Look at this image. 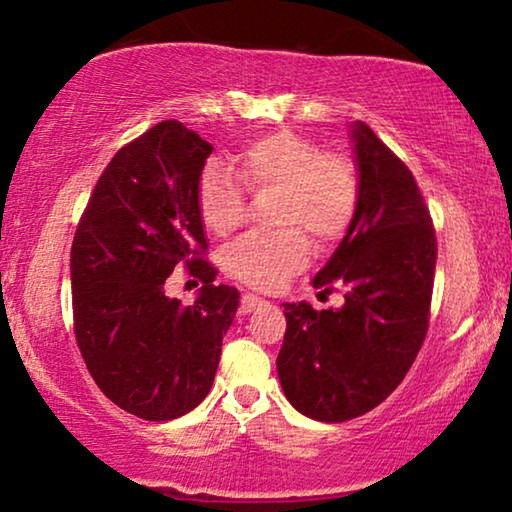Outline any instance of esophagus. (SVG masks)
Segmentation results:
<instances>
[{"instance_id":"obj_1","label":"esophagus","mask_w":512,"mask_h":512,"mask_svg":"<svg viewBox=\"0 0 512 512\" xmlns=\"http://www.w3.org/2000/svg\"><path fill=\"white\" fill-rule=\"evenodd\" d=\"M263 303H265V300L261 296H254V293H244L242 300H240V312L242 314H249V312H254L258 305H263Z\"/></svg>"}]
</instances>
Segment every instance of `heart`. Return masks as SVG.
Segmentation results:
<instances>
[{
    "label": "heart",
    "mask_w": 512,
    "mask_h": 512,
    "mask_svg": "<svg viewBox=\"0 0 512 512\" xmlns=\"http://www.w3.org/2000/svg\"><path fill=\"white\" fill-rule=\"evenodd\" d=\"M249 186L279 188L277 233H247L223 254V268L254 289H277L307 263L310 230L317 244H331L345 233L359 202L354 165L338 153H321L310 139L291 130L256 137L237 156ZM200 219L207 230L228 235L244 219L242 184L221 163H209L195 188ZM299 228L296 229L295 226Z\"/></svg>",
    "instance_id": "heart-1"
}]
</instances>
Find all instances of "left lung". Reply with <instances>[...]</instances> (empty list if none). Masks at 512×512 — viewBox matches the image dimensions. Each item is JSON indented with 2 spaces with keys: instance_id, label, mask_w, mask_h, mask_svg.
Segmentation results:
<instances>
[{
  "instance_id": "8db88e82",
  "label": "left lung",
  "mask_w": 512,
  "mask_h": 512,
  "mask_svg": "<svg viewBox=\"0 0 512 512\" xmlns=\"http://www.w3.org/2000/svg\"><path fill=\"white\" fill-rule=\"evenodd\" d=\"M359 202L347 233L312 279L345 303H284L277 356L284 396L317 422L366 415L403 382L429 328L436 233L415 177L366 123L349 125Z\"/></svg>"
}]
</instances>
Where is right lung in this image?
Listing matches in <instances>:
<instances>
[{
    "mask_svg": "<svg viewBox=\"0 0 512 512\" xmlns=\"http://www.w3.org/2000/svg\"><path fill=\"white\" fill-rule=\"evenodd\" d=\"M214 146L163 121L102 172L72 244L74 333L102 394L130 415L167 422L214 384L240 291L214 284L195 188ZM186 262L203 286L191 306L164 293Z\"/></svg>",
    "mask_w": 512,
    "mask_h": 512,
    "instance_id": "right-lung-1",
    "label": "right lung"
}]
</instances>
